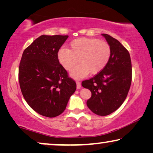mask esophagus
<instances>
[{"label": "esophagus", "mask_w": 153, "mask_h": 153, "mask_svg": "<svg viewBox=\"0 0 153 153\" xmlns=\"http://www.w3.org/2000/svg\"><path fill=\"white\" fill-rule=\"evenodd\" d=\"M76 88H77V89H80L81 88V83L79 82V81H76Z\"/></svg>", "instance_id": "1"}]
</instances>
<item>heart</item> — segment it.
I'll list each match as a JSON object with an SVG mask.
<instances>
[{"label":"heart","instance_id":"heart-1","mask_svg":"<svg viewBox=\"0 0 153 153\" xmlns=\"http://www.w3.org/2000/svg\"><path fill=\"white\" fill-rule=\"evenodd\" d=\"M111 54V46L107 42L97 38L80 37L70 43V49L62 47L58 50V62L67 71H70L74 78H83L89 74H96L105 68ZM79 60H78V59Z\"/></svg>","mask_w":153,"mask_h":153}]
</instances>
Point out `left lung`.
I'll use <instances>...</instances> for the list:
<instances>
[{
    "label": "left lung",
    "instance_id": "obj_1",
    "mask_svg": "<svg viewBox=\"0 0 153 153\" xmlns=\"http://www.w3.org/2000/svg\"><path fill=\"white\" fill-rule=\"evenodd\" d=\"M105 37L111 49L108 63L103 70L88 80L83 81V87L92 95L88 107L98 116H107L116 111L126 99L132 77L129 51L118 40L107 34Z\"/></svg>",
    "mask_w": 153,
    "mask_h": 153
}]
</instances>
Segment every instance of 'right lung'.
Returning a JSON list of instances; mask_svg holds the SVG:
<instances>
[{
    "label": "right lung",
    "mask_w": 153,
    "mask_h": 153,
    "mask_svg": "<svg viewBox=\"0 0 153 153\" xmlns=\"http://www.w3.org/2000/svg\"><path fill=\"white\" fill-rule=\"evenodd\" d=\"M68 35H41L24 50L19 81L25 100L35 111L48 118L65 109L76 82L58 62L57 53Z\"/></svg>",
    "instance_id": "1"
}]
</instances>
